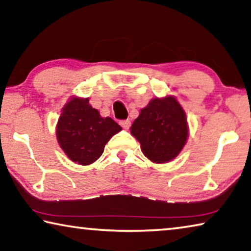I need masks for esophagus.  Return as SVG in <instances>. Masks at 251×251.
Instances as JSON below:
<instances>
[{"label":"esophagus","mask_w":251,"mask_h":251,"mask_svg":"<svg viewBox=\"0 0 251 251\" xmlns=\"http://www.w3.org/2000/svg\"><path fill=\"white\" fill-rule=\"evenodd\" d=\"M119 125H121L124 129H128L130 126V122L128 121V119H126V121H121L119 122Z\"/></svg>","instance_id":"1"}]
</instances>
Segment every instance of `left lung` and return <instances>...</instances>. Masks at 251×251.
Returning a JSON list of instances; mask_svg holds the SVG:
<instances>
[{
    "mask_svg": "<svg viewBox=\"0 0 251 251\" xmlns=\"http://www.w3.org/2000/svg\"><path fill=\"white\" fill-rule=\"evenodd\" d=\"M129 129L140 142L145 157L156 164L174 160L189 137L185 111L177 99L171 95L151 99Z\"/></svg>",
    "mask_w": 251,
    "mask_h": 251,
    "instance_id": "obj_1",
    "label": "left lung"
}]
</instances>
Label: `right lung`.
<instances>
[{
  "instance_id": "right-lung-1",
  "label": "right lung",
  "mask_w": 251,
  "mask_h": 251,
  "mask_svg": "<svg viewBox=\"0 0 251 251\" xmlns=\"http://www.w3.org/2000/svg\"><path fill=\"white\" fill-rule=\"evenodd\" d=\"M122 127L110 117H101L89 98L73 96L61 108L55 126L59 146L69 160L80 165L96 162L105 145Z\"/></svg>"
}]
</instances>
